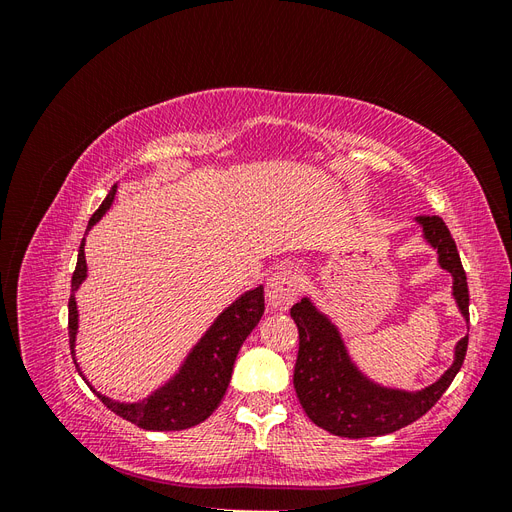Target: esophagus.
Instances as JSON below:
<instances>
[{
    "label": "esophagus",
    "instance_id": "34e87169",
    "mask_svg": "<svg viewBox=\"0 0 512 512\" xmlns=\"http://www.w3.org/2000/svg\"><path fill=\"white\" fill-rule=\"evenodd\" d=\"M267 301L273 309H288L299 297V273L292 269H280L269 275L267 280Z\"/></svg>",
    "mask_w": 512,
    "mask_h": 512
}]
</instances>
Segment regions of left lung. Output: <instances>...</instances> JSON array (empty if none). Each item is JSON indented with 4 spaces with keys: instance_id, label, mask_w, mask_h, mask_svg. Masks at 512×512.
Instances as JSON below:
<instances>
[{
    "instance_id": "1",
    "label": "left lung",
    "mask_w": 512,
    "mask_h": 512,
    "mask_svg": "<svg viewBox=\"0 0 512 512\" xmlns=\"http://www.w3.org/2000/svg\"><path fill=\"white\" fill-rule=\"evenodd\" d=\"M423 239L438 252V262L453 275V297L461 316L470 322V294L451 230L438 215H418ZM299 329V354L294 365V391L309 421L342 438H374L393 433L427 414L466 359L468 335L455 346L453 365L421 391L389 389L356 367L337 324L307 297L290 309Z\"/></svg>"
}]
</instances>
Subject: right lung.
<instances>
[{"instance_id": "add662e5", "label": "right lung", "mask_w": 512, "mask_h": 512, "mask_svg": "<svg viewBox=\"0 0 512 512\" xmlns=\"http://www.w3.org/2000/svg\"><path fill=\"white\" fill-rule=\"evenodd\" d=\"M117 183L102 200L98 211L91 215L87 230L98 224L102 215L115 203ZM87 277V260H85V239L79 247V260L72 273V294L68 301V333H70V350L79 374L83 371L76 363V333H79V309H76V290L81 288ZM265 314V290L262 286L243 292L237 301H232L224 312L213 320L207 333L198 339L196 346L185 356L177 374L166 380L160 389L153 391L141 401H115L98 393L89 380H83L91 386V391L98 395L102 404L113 410L117 416L126 421L149 429V431H179L188 429L198 423L207 421L213 410L220 406V401L228 389V382L235 367L239 348L245 337L254 331L256 324Z\"/></svg>"}]
</instances>
